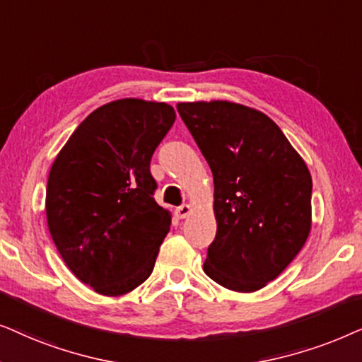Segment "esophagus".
<instances>
[{
	"label": "esophagus",
	"mask_w": 362,
	"mask_h": 362,
	"mask_svg": "<svg viewBox=\"0 0 362 362\" xmlns=\"http://www.w3.org/2000/svg\"><path fill=\"white\" fill-rule=\"evenodd\" d=\"M190 211H192V206L184 204V205L178 206V209L175 210V215H177V218L182 220V218H185V216H189Z\"/></svg>",
	"instance_id": "1"
}]
</instances>
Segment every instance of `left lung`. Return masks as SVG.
<instances>
[{
  "label": "left lung",
  "instance_id": "left-lung-1",
  "mask_svg": "<svg viewBox=\"0 0 362 362\" xmlns=\"http://www.w3.org/2000/svg\"><path fill=\"white\" fill-rule=\"evenodd\" d=\"M177 110L214 173L216 235L204 272L231 291H257L310 235V170L263 112L226 100L180 103Z\"/></svg>",
  "mask_w": 362,
  "mask_h": 362
}]
</instances>
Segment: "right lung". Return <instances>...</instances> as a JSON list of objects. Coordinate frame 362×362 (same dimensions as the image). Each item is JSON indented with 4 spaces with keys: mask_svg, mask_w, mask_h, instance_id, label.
I'll use <instances>...</instances> for the list:
<instances>
[{
    "mask_svg": "<svg viewBox=\"0 0 362 362\" xmlns=\"http://www.w3.org/2000/svg\"><path fill=\"white\" fill-rule=\"evenodd\" d=\"M175 122L165 103L120 99L89 114L52 163L49 233L67 268L105 296L151 276L172 216L157 205L153 152Z\"/></svg>",
    "mask_w": 362,
    "mask_h": 362,
    "instance_id": "1",
    "label": "right lung"
}]
</instances>
